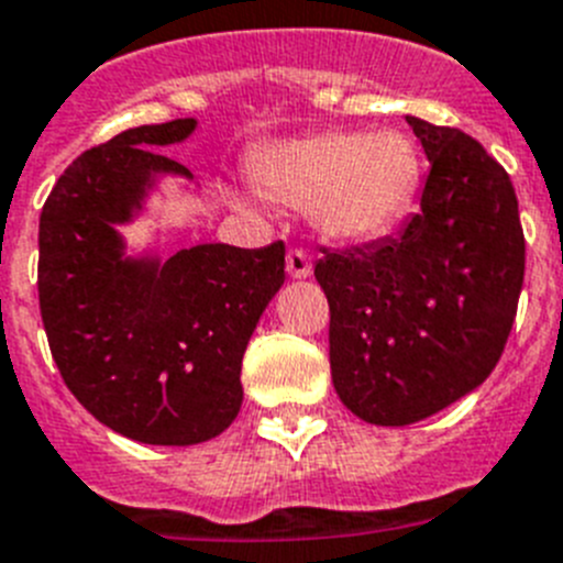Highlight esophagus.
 <instances>
[{
	"label": "esophagus",
	"mask_w": 563,
	"mask_h": 563,
	"mask_svg": "<svg viewBox=\"0 0 563 563\" xmlns=\"http://www.w3.org/2000/svg\"><path fill=\"white\" fill-rule=\"evenodd\" d=\"M287 273H290L292 278L312 276V262H310V256H307V251L296 247V251L287 253Z\"/></svg>",
	"instance_id": "esophagus-1"
}]
</instances>
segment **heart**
Returning a JSON list of instances; mask_svg holds the SVG:
<instances>
[{
  "label": "heart",
  "mask_w": 563,
  "mask_h": 563,
  "mask_svg": "<svg viewBox=\"0 0 563 563\" xmlns=\"http://www.w3.org/2000/svg\"><path fill=\"white\" fill-rule=\"evenodd\" d=\"M258 194L307 208L318 236L366 245L402 222L422 183V154L400 129H327L287 137L253 157Z\"/></svg>",
  "instance_id": "1"
}]
</instances>
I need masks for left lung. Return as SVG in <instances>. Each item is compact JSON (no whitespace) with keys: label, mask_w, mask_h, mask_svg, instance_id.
I'll return each instance as SVG.
<instances>
[{"label":"left lung","mask_w":563,"mask_h":563,"mask_svg":"<svg viewBox=\"0 0 563 563\" xmlns=\"http://www.w3.org/2000/svg\"><path fill=\"white\" fill-rule=\"evenodd\" d=\"M431 172L397 236L330 253V366L343 406L409 426L471 395L499 363L525 282L519 200L505 168L460 129L406 114Z\"/></svg>","instance_id":"obj_1"}]
</instances>
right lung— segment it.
Masks as SVG:
<instances>
[{
    "label": "right lung",
    "mask_w": 563,
    "mask_h": 563,
    "mask_svg": "<svg viewBox=\"0 0 563 563\" xmlns=\"http://www.w3.org/2000/svg\"><path fill=\"white\" fill-rule=\"evenodd\" d=\"M194 118L126 129L67 166L38 220V307L67 389L107 429L146 445H197L236 420L242 355L285 285V242L132 251L121 225L161 180L194 174L157 148Z\"/></svg>",
    "instance_id": "add662e5"
}]
</instances>
